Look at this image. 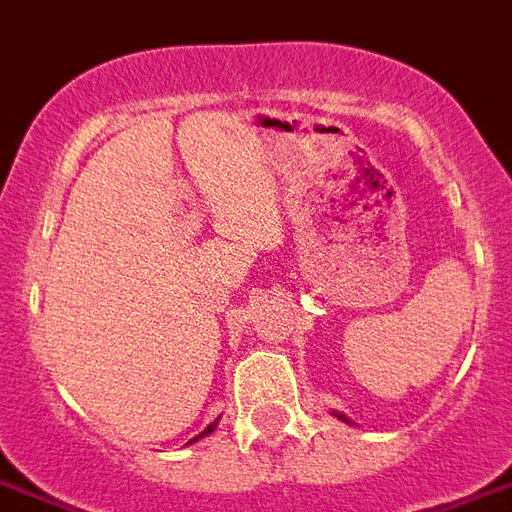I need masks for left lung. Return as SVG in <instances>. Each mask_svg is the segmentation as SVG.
Wrapping results in <instances>:
<instances>
[{"instance_id": "left-lung-1", "label": "left lung", "mask_w": 512, "mask_h": 512, "mask_svg": "<svg viewBox=\"0 0 512 512\" xmlns=\"http://www.w3.org/2000/svg\"><path fill=\"white\" fill-rule=\"evenodd\" d=\"M333 416H335V419H338V421H343V424H354V421H351L349 416H346V413H341V411H333Z\"/></svg>"}]
</instances>
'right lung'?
I'll list each match as a JSON object with an SVG mask.
<instances>
[{"instance_id":"1","label":"right lung","mask_w":512,"mask_h":512,"mask_svg":"<svg viewBox=\"0 0 512 512\" xmlns=\"http://www.w3.org/2000/svg\"><path fill=\"white\" fill-rule=\"evenodd\" d=\"M217 424H220V419H214V421H212V424H209V427H206V429H204V432H201V435H195V438H193V440H190V443H195V440H201V438H206V435H212L214 429H217ZM190 443H187V446H190Z\"/></svg>"}]
</instances>
